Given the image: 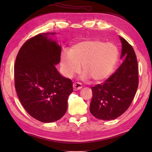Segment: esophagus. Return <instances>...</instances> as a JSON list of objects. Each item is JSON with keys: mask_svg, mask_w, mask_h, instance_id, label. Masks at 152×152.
<instances>
[{"mask_svg": "<svg viewBox=\"0 0 152 152\" xmlns=\"http://www.w3.org/2000/svg\"><path fill=\"white\" fill-rule=\"evenodd\" d=\"M73 88H74V90H75V91H76V90H79L80 89L82 88V85L81 83L80 82H75L73 83Z\"/></svg>", "mask_w": 152, "mask_h": 152, "instance_id": "esophagus-1", "label": "esophagus"}]
</instances>
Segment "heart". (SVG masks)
<instances>
[{"label":"heart","instance_id":"heart-1","mask_svg":"<svg viewBox=\"0 0 152 152\" xmlns=\"http://www.w3.org/2000/svg\"><path fill=\"white\" fill-rule=\"evenodd\" d=\"M118 58V50L114 44L87 40L73 46L70 53H61L60 65L63 74L67 78H72L78 73L82 65L83 80L91 78L100 82L109 76Z\"/></svg>","mask_w":152,"mask_h":152}]
</instances>
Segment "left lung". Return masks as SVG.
Wrapping results in <instances>:
<instances>
[{
	"label": "left lung",
	"mask_w": 152,
	"mask_h": 152,
	"mask_svg": "<svg viewBox=\"0 0 152 152\" xmlns=\"http://www.w3.org/2000/svg\"><path fill=\"white\" fill-rule=\"evenodd\" d=\"M119 38L124 62L104 83L91 88L89 110L101 120L114 119L124 114L133 102L138 86L136 54L127 40L121 37Z\"/></svg>",
	"instance_id": "1"
}]
</instances>
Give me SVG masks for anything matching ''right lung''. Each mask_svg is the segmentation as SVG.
<instances>
[{
  "mask_svg": "<svg viewBox=\"0 0 152 152\" xmlns=\"http://www.w3.org/2000/svg\"><path fill=\"white\" fill-rule=\"evenodd\" d=\"M49 34H38L25 42L14 65L19 101L28 114L44 123L63 117L73 91L72 80L61 76L55 66L60 62L61 48L48 38Z\"/></svg>",
  "mask_w": 152,
  "mask_h": 152,
  "instance_id": "obj_1",
  "label": "right lung"
}]
</instances>
